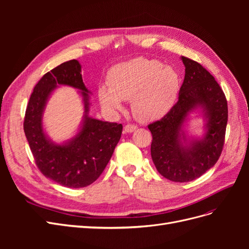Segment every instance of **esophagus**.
Listing matches in <instances>:
<instances>
[{
	"mask_svg": "<svg viewBox=\"0 0 249 249\" xmlns=\"http://www.w3.org/2000/svg\"><path fill=\"white\" fill-rule=\"evenodd\" d=\"M136 129H137V125L132 124H125V126H124V132H125V133H132V132H134Z\"/></svg>",
	"mask_w": 249,
	"mask_h": 249,
	"instance_id": "esophagus-1",
	"label": "esophagus"
}]
</instances>
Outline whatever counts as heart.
Wrapping results in <instances>:
<instances>
[{"label": "heart", "instance_id": "1", "mask_svg": "<svg viewBox=\"0 0 249 249\" xmlns=\"http://www.w3.org/2000/svg\"><path fill=\"white\" fill-rule=\"evenodd\" d=\"M108 85L99 88L104 108L118 111L123 100H131L134 115L143 122L166 115L178 97L180 79L171 66L156 59L135 58L113 66L107 76Z\"/></svg>", "mask_w": 249, "mask_h": 249}]
</instances>
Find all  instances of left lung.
I'll use <instances>...</instances> for the list:
<instances>
[{"label":"left lung","instance_id":"1","mask_svg":"<svg viewBox=\"0 0 249 249\" xmlns=\"http://www.w3.org/2000/svg\"><path fill=\"white\" fill-rule=\"evenodd\" d=\"M185 78L178 100L166 115L149 124L153 135L150 154L157 170L172 182L185 183L199 178L213 167L221 155L228 124V102L214 77L198 62L180 57ZM201 107L207 132L200 141L185 140L181 130L187 114Z\"/></svg>","mask_w":249,"mask_h":249}]
</instances>
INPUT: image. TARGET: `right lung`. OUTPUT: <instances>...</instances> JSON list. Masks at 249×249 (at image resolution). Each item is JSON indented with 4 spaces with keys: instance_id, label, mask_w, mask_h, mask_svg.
I'll return each mask as SVG.
<instances>
[{
    "instance_id": "1",
    "label": "right lung",
    "mask_w": 249,
    "mask_h": 249,
    "mask_svg": "<svg viewBox=\"0 0 249 249\" xmlns=\"http://www.w3.org/2000/svg\"><path fill=\"white\" fill-rule=\"evenodd\" d=\"M58 85L81 90L86 116L80 132L64 145L52 142L43 132L42 113L49 94ZM89 94L81 65L70 60L47 72L35 85L27 106L24 131L37 167L44 177L69 188L89 186L100 178L122 136L123 124L88 116Z\"/></svg>"
}]
</instances>
